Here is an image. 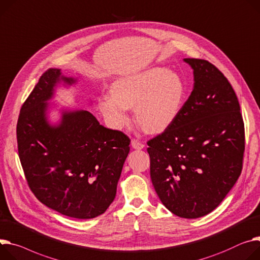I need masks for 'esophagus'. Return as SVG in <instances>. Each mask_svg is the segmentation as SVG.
<instances>
[{
    "label": "esophagus",
    "instance_id": "1",
    "mask_svg": "<svg viewBox=\"0 0 260 260\" xmlns=\"http://www.w3.org/2000/svg\"><path fill=\"white\" fill-rule=\"evenodd\" d=\"M131 146L135 150H143L144 147H145L141 142L136 141V139H132V141H131Z\"/></svg>",
    "mask_w": 260,
    "mask_h": 260
}]
</instances>
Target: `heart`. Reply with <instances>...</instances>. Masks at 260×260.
<instances>
[{
    "mask_svg": "<svg viewBox=\"0 0 260 260\" xmlns=\"http://www.w3.org/2000/svg\"><path fill=\"white\" fill-rule=\"evenodd\" d=\"M185 84L178 74L165 67H151L116 78L110 93L98 98V108L113 129L129 122L134 108L137 124L151 134L161 133L177 118L183 105Z\"/></svg>",
    "mask_w": 260,
    "mask_h": 260,
    "instance_id": "heart-1",
    "label": "heart"
}]
</instances>
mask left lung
Segmentation results:
<instances>
[{
    "instance_id": "obj_1",
    "label": "left lung",
    "mask_w": 260,
    "mask_h": 260,
    "mask_svg": "<svg viewBox=\"0 0 260 260\" xmlns=\"http://www.w3.org/2000/svg\"><path fill=\"white\" fill-rule=\"evenodd\" d=\"M193 88L174 123L148 142L150 174L162 204L197 218L214 210L242 173L245 128L237 96L213 64L184 58Z\"/></svg>"
}]
</instances>
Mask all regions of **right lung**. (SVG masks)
Returning a JSON list of instances; mask_svg holds the SVG:
<instances>
[{
	"mask_svg": "<svg viewBox=\"0 0 260 260\" xmlns=\"http://www.w3.org/2000/svg\"><path fill=\"white\" fill-rule=\"evenodd\" d=\"M79 78L50 69L19 112L18 156L28 184L47 207L63 215L88 219L106 211L130 151L121 131L100 125L87 110L60 108L53 123L50 101L58 87H71Z\"/></svg>",
	"mask_w": 260,
	"mask_h": 260,
	"instance_id": "add662e5",
	"label": "right lung"
}]
</instances>
